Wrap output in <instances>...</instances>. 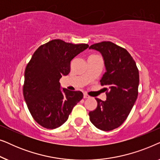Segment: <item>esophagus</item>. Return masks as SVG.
I'll use <instances>...</instances> for the list:
<instances>
[{
  "mask_svg": "<svg viewBox=\"0 0 160 160\" xmlns=\"http://www.w3.org/2000/svg\"><path fill=\"white\" fill-rule=\"evenodd\" d=\"M90 98V96L88 95L86 93H84V98H85V99H86V98Z\"/></svg>",
  "mask_w": 160,
  "mask_h": 160,
  "instance_id": "esophagus-1",
  "label": "esophagus"
}]
</instances>
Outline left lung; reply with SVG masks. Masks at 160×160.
<instances>
[{"label": "left lung", "instance_id": "8db88e82", "mask_svg": "<svg viewBox=\"0 0 160 160\" xmlns=\"http://www.w3.org/2000/svg\"><path fill=\"white\" fill-rule=\"evenodd\" d=\"M89 49L100 52L106 71L100 80L106 86V100L96 98L98 106L89 113L96 128L110 131L119 128L128 118L138 95L139 72L136 63L125 49L111 41L91 45Z\"/></svg>", "mask_w": 160, "mask_h": 160}]
</instances>
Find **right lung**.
<instances>
[{
	"label": "right lung",
	"instance_id": "obj_1",
	"mask_svg": "<svg viewBox=\"0 0 160 160\" xmlns=\"http://www.w3.org/2000/svg\"><path fill=\"white\" fill-rule=\"evenodd\" d=\"M88 47L54 39L32 54L25 71L23 96L30 114L41 126L59 128L83 98L82 92L61 89L60 79L69 73L71 61Z\"/></svg>",
	"mask_w": 160,
	"mask_h": 160
}]
</instances>
